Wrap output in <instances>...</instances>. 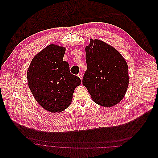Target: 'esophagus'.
<instances>
[{
  "label": "esophagus",
  "mask_w": 158,
  "mask_h": 158,
  "mask_svg": "<svg viewBox=\"0 0 158 158\" xmlns=\"http://www.w3.org/2000/svg\"><path fill=\"white\" fill-rule=\"evenodd\" d=\"M78 77L81 80L82 79V78H83V73H82V72H79V73L78 74Z\"/></svg>",
  "instance_id": "esophagus-1"
}]
</instances>
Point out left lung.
Segmentation results:
<instances>
[{"label":"left lung","instance_id":"1","mask_svg":"<svg viewBox=\"0 0 158 158\" xmlns=\"http://www.w3.org/2000/svg\"><path fill=\"white\" fill-rule=\"evenodd\" d=\"M87 70L82 83L92 100L106 107L118 103L129 84L128 67L114 48L99 40H89L85 48Z\"/></svg>","mask_w":158,"mask_h":158}]
</instances>
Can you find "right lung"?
<instances>
[{"instance_id": "add662e5", "label": "right lung", "mask_w": 158, "mask_h": 158, "mask_svg": "<svg viewBox=\"0 0 158 158\" xmlns=\"http://www.w3.org/2000/svg\"><path fill=\"white\" fill-rule=\"evenodd\" d=\"M65 48L50 45L31 60L27 70L29 88L39 104L55 113L65 110L72 100L81 80L70 72L69 63L63 60Z\"/></svg>"}]
</instances>
